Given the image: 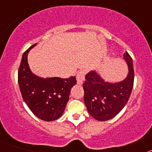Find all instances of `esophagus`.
Returning a JSON list of instances; mask_svg holds the SVG:
<instances>
[{
  "instance_id": "34e87169",
  "label": "esophagus",
  "mask_w": 152,
  "mask_h": 152,
  "mask_svg": "<svg viewBox=\"0 0 152 152\" xmlns=\"http://www.w3.org/2000/svg\"><path fill=\"white\" fill-rule=\"evenodd\" d=\"M86 72L84 70H81L76 75V78H77V84H82L83 81L84 80V77H85Z\"/></svg>"
}]
</instances>
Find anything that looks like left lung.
<instances>
[{"label": "left lung", "instance_id": "1", "mask_svg": "<svg viewBox=\"0 0 152 152\" xmlns=\"http://www.w3.org/2000/svg\"><path fill=\"white\" fill-rule=\"evenodd\" d=\"M123 58L128 64L129 73L120 82H107L94 71L86 75L83 84L84 103L89 113L98 121H107L116 116L130 97L134 83L133 62L127 52Z\"/></svg>", "mask_w": 152, "mask_h": 152}]
</instances>
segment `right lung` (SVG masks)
Listing matches in <instances>:
<instances>
[{
  "instance_id": "add662e5",
  "label": "right lung",
  "mask_w": 152,
  "mask_h": 152,
  "mask_svg": "<svg viewBox=\"0 0 152 152\" xmlns=\"http://www.w3.org/2000/svg\"><path fill=\"white\" fill-rule=\"evenodd\" d=\"M30 46L22 56L18 70V83L21 94L35 116L44 121H53L61 117L69 100L75 77L69 78H42L32 73L27 62Z\"/></svg>"
}]
</instances>
